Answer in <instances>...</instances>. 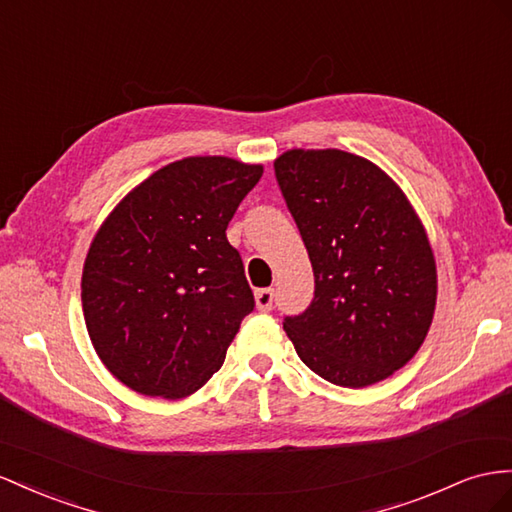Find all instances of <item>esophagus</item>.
<instances>
[{"label": "esophagus", "mask_w": 512, "mask_h": 512, "mask_svg": "<svg viewBox=\"0 0 512 512\" xmlns=\"http://www.w3.org/2000/svg\"><path fill=\"white\" fill-rule=\"evenodd\" d=\"M256 308L260 312H269L273 308V290L271 288H258L254 293Z\"/></svg>", "instance_id": "obj_1"}]
</instances>
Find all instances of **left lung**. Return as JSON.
<instances>
[{"instance_id": "1", "label": "left lung", "mask_w": 512, "mask_h": 512, "mask_svg": "<svg viewBox=\"0 0 512 512\" xmlns=\"http://www.w3.org/2000/svg\"><path fill=\"white\" fill-rule=\"evenodd\" d=\"M314 271V299L284 331L312 372L340 388L392 377L433 323L437 265L405 191L372 161L286 150L273 163Z\"/></svg>"}]
</instances>
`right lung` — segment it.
Listing matches in <instances>:
<instances>
[{
    "label": "right lung",
    "mask_w": 512,
    "mask_h": 512,
    "mask_svg": "<svg viewBox=\"0 0 512 512\" xmlns=\"http://www.w3.org/2000/svg\"><path fill=\"white\" fill-rule=\"evenodd\" d=\"M260 163L187 157L133 187L96 230L81 275L88 336L127 388L198 392L254 310L226 228Z\"/></svg>",
    "instance_id": "1"
}]
</instances>
